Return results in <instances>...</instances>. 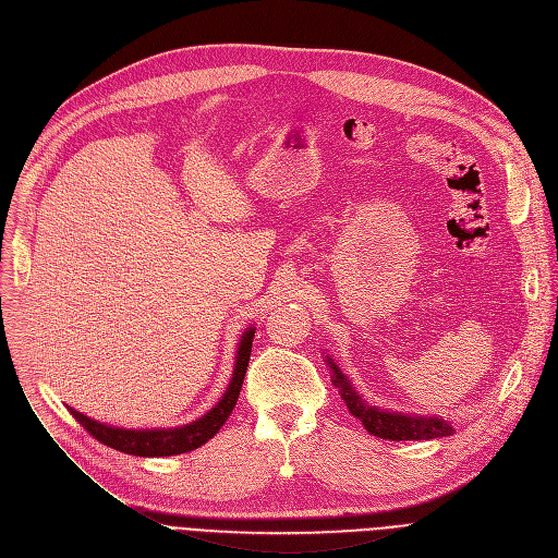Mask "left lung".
Masks as SVG:
<instances>
[{
  "mask_svg": "<svg viewBox=\"0 0 558 558\" xmlns=\"http://www.w3.org/2000/svg\"><path fill=\"white\" fill-rule=\"evenodd\" d=\"M332 371V385L341 391V400L345 402L348 412L362 421L364 429L373 436L389 438V441H429V438L450 436L452 425L441 418H423V416H407L398 412H383V409L366 404L362 396L348 383V377L339 371V366L328 357L326 360Z\"/></svg>",
  "mask_w": 558,
  "mask_h": 558,
  "instance_id": "8db88e82",
  "label": "left lung"
}]
</instances>
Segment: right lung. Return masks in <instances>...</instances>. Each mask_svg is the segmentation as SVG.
I'll list each match as a JSON object with an SVG mask.
<instances>
[{"mask_svg": "<svg viewBox=\"0 0 558 558\" xmlns=\"http://www.w3.org/2000/svg\"><path fill=\"white\" fill-rule=\"evenodd\" d=\"M253 337L255 330L248 328L240 341L238 348V360H234V371L230 377V385L223 393V398L210 409L208 414L201 416L198 421L183 425V427H173V429H122V427H112L97 423L93 418H87L85 414L76 412V409L70 407V414L83 425V429L90 432L97 441L104 446L120 450L124 454H135V457H171V454H183L201 448L203 444H208L210 438L221 429V425L228 421L232 414L234 404H238L242 385H244V375L248 368L251 360V348H253Z\"/></svg>", "mask_w": 558, "mask_h": 558, "instance_id": "add662e5", "label": "right lung"}]
</instances>
